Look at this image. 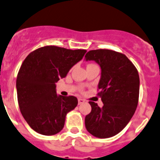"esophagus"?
<instances>
[{
    "instance_id": "1",
    "label": "esophagus",
    "mask_w": 160,
    "mask_h": 160,
    "mask_svg": "<svg viewBox=\"0 0 160 160\" xmlns=\"http://www.w3.org/2000/svg\"><path fill=\"white\" fill-rule=\"evenodd\" d=\"M84 102H85V101L83 100V99L78 98V104H79V105H81V104L84 103Z\"/></svg>"
}]
</instances>
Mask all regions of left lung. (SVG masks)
Listing matches in <instances>:
<instances>
[{
  "mask_svg": "<svg viewBox=\"0 0 160 160\" xmlns=\"http://www.w3.org/2000/svg\"><path fill=\"white\" fill-rule=\"evenodd\" d=\"M85 60L100 66L98 87L104 104L100 108L89 102L91 112L85 117V127L94 137L111 138L128 125L135 112L140 86L138 72L126 55L108 49L89 51Z\"/></svg>",
  "mask_w": 160,
  "mask_h": 160,
  "instance_id": "8db88e82",
  "label": "left lung"
}]
</instances>
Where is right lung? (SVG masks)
I'll use <instances>...</instances> for the list:
<instances>
[{
  "label": "right lung",
  "instance_id": "right-lung-1",
  "mask_svg": "<svg viewBox=\"0 0 160 160\" xmlns=\"http://www.w3.org/2000/svg\"><path fill=\"white\" fill-rule=\"evenodd\" d=\"M86 52L45 46L23 61L16 80L18 106L25 120L38 134L50 136L60 132L66 114L78 104L74 96L58 95L55 83L66 77Z\"/></svg>",
  "mask_w": 160,
  "mask_h": 160
}]
</instances>
